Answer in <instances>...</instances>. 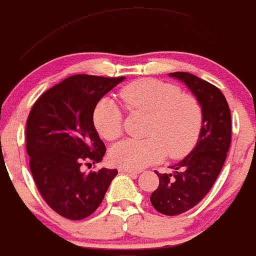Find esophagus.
I'll return each mask as SVG.
<instances>
[{"label": "esophagus", "instance_id": "34e87169", "mask_svg": "<svg viewBox=\"0 0 256 256\" xmlns=\"http://www.w3.org/2000/svg\"><path fill=\"white\" fill-rule=\"evenodd\" d=\"M120 172H124V174H130V175H136L140 171L139 170H132V168H120Z\"/></svg>", "mask_w": 256, "mask_h": 256}]
</instances>
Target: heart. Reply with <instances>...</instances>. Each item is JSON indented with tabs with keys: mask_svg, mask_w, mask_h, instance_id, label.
<instances>
[{
	"mask_svg": "<svg viewBox=\"0 0 256 256\" xmlns=\"http://www.w3.org/2000/svg\"><path fill=\"white\" fill-rule=\"evenodd\" d=\"M120 98L129 110L150 114L146 139H128L112 146L110 160L117 166L139 170L168 155L185 156L196 146L204 124V110L194 94H182L174 84L143 78L124 86ZM94 126L106 140L122 134L123 113L114 100L104 97L92 114Z\"/></svg>",
	"mask_w": 256,
	"mask_h": 256,
	"instance_id": "1",
	"label": "heart"
}]
</instances>
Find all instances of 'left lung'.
<instances>
[{"label":"left lung","instance_id":"8db88e82","mask_svg":"<svg viewBox=\"0 0 256 256\" xmlns=\"http://www.w3.org/2000/svg\"><path fill=\"white\" fill-rule=\"evenodd\" d=\"M197 97L204 110V124L192 152L178 164L175 172L155 174L159 186L150 196L158 212L178 216L196 206L214 185L232 140V118L228 102L220 88L190 72H171Z\"/></svg>","mask_w":256,"mask_h":256}]
</instances>
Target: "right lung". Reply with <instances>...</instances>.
<instances>
[{"label":"right lung","mask_w":256,"mask_h":256,"mask_svg":"<svg viewBox=\"0 0 256 256\" xmlns=\"http://www.w3.org/2000/svg\"><path fill=\"white\" fill-rule=\"evenodd\" d=\"M120 78L72 75L44 92L32 107L26 146L36 188L58 214L71 220L98 208L117 168L84 172L82 164L100 162L106 146L94 126V110Z\"/></svg>","instance_id":"right-lung-1"}]
</instances>
